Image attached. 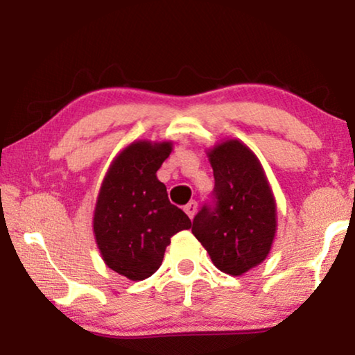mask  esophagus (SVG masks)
Returning <instances> with one entry per match:
<instances>
[{
	"mask_svg": "<svg viewBox=\"0 0 355 355\" xmlns=\"http://www.w3.org/2000/svg\"><path fill=\"white\" fill-rule=\"evenodd\" d=\"M196 211H198L196 201H190V202H188V205L185 206V212L188 214V217H190V219H193V217H195Z\"/></svg>",
	"mask_w": 355,
	"mask_h": 355,
	"instance_id": "esophagus-1",
	"label": "esophagus"
}]
</instances>
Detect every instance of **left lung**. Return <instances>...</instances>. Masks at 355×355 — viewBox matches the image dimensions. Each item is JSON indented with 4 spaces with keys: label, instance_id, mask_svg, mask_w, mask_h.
I'll return each mask as SVG.
<instances>
[{
    "label": "left lung",
    "instance_id": "1",
    "mask_svg": "<svg viewBox=\"0 0 355 355\" xmlns=\"http://www.w3.org/2000/svg\"><path fill=\"white\" fill-rule=\"evenodd\" d=\"M206 154L214 172V205L198 212L191 232L217 269L242 276L271 252L276 200L263 165L240 139L222 141Z\"/></svg>",
    "mask_w": 355,
    "mask_h": 355
}]
</instances>
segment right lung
I'll return each mask as SVG.
<instances>
[{
	"label": "right lung",
	"mask_w": 355,
	"mask_h": 355,
	"mask_svg": "<svg viewBox=\"0 0 355 355\" xmlns=\"http://www.w3.org/2000/svg\"><path fill=\"white\" fill-rule=\"evenodd\" d=\"M172 141H133L112 160L94 209V237L102 259L130 281H144L162 264L170 239L191 227L168 201L157 170Z\"/></svg>",
	"instance_id": "obj_1"
}]
</instances>
